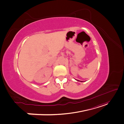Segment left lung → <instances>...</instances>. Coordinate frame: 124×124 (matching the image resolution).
Returning a JSON list of instances; mask_svg holds the SVG:
<instances>
[{
	"mask_svg": "<svg viewBox=\"0 0 124 124\" xmlns=\"http://www.w3.org/2000/svg\"><path fill=\"white\" fill-rule=\"evenodd\" d=\"M77 81H78V80H77ZM81 82H82V81H81Z\"/></svg>",
	"mask_w": 124,
	"mask_h": 124,
	"instance_id": "1",
	"label": "left lung"
}]
</instances>
